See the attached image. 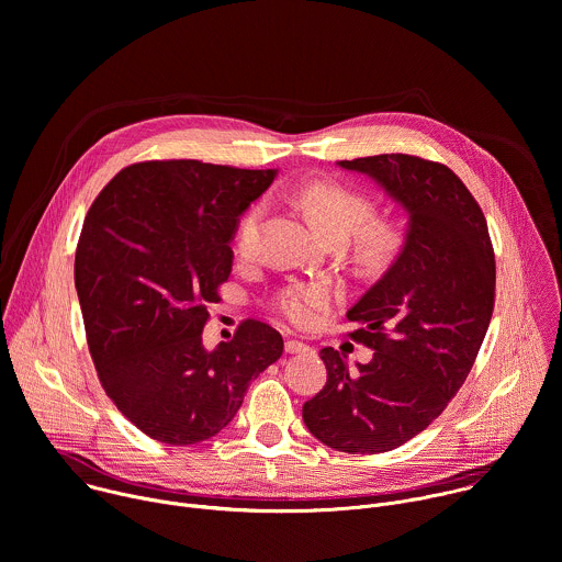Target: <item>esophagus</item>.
<instances>
[{"label": "esophagus", "instance_id": "obj_1", "mask_svg": "<svg viewBox=\"0 0 562 562\" xmlns=\"http://www.w3.org/2000/svg\"><path fill=\"white\" fill-rule=\"evenodd\" d=\"M284 350L293 355V352H306V350H311V348H308L304 341H297V339H286V341H284Z\"/></svg>", "mask_w": 562, "mask_h": 562}]
</instances>
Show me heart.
Returning a JSON list of instances; mask_svg holds the SVG:
<instances>
[{"label": "heart", "instance_id": "1", "mask_svg": "<svg viewBox=\"0 0 562 562\" xmlns=\"http://www.w3.org/2000/svg\"><path fill=\"white\" fill-rule=\"evenodd\" d=\"M300 207L311 216L319 234L330 245L348 243L356 232L359 256L366 260L389 258L402 245V229L389 221L364 225L372 216V203L361 192L335 180H313L295 192ZM267 214V203H254L240 218L236 229L238 251L249 256L258 243V229ZM333 304V293L326 284L291 282L276 295V308L297 326L311 324L322 311Z\"/></svg>", "mask_w": 562, "mask_h": 562}]
</instances>
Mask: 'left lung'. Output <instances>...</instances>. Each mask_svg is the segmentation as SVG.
I'll return each instance as SVG.
<instances>
[{
	"instance_id": "left-lung-1",
	"label": "left lung",
	"mask_w": 562,
	"mask_h": 562,
	"mask_svg": "<svg viewBox=\"0 0 562 562\" xmlns=\"http://www.w3.org/2000/svg\"><path fill=\"white\" fill-rule=\"evenodd\" d=\"M375 180L408 214L404 247L346 313L355 341L372 348L348 368L326 346V386L302 419L324 446L389 452L426 430L463 386L494 311L496 265L485 216L446 165L411 154L339 160Z\"/></svg>"
}]
</instances>
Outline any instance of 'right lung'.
<instances>
[{"mask_svg": "<svg viewBox=\"0 0 562 562\" xmlns=\"http://www.w3.org/2000/svg\"><path fill=\"white\" fill-rule=\"evenodd\" d=\"M278 169L147 160L121 169L92 203L75 286L99 382L127 422L169 446L218 435L249 382L280 359L282 335L245 319L203 344L207 306L234 265L240 216Z\"/></svg>", "mask_w": 562, "mask_h": 562, "instance_id": "right-lung-1", "label": "right lung"}]
</instances>
